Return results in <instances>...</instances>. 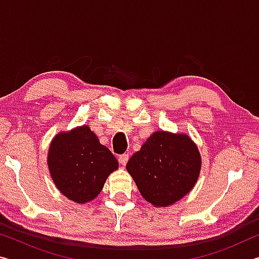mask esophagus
I'll return each instance as SVG.
<instances>
[{
	"label": "esophagus",
	"instance_id": "34e87169",
	"mask_svg": "<svg viewBox=\"0 0 259 259\" xmlns=\"http://www.w3.org/2000/svg\"><path fill=\"white\" fill-rule=\"evenodd\" d=\"M117 159H119V162H120L121 165H125L126 162H128V160H129V155L128 154H121V155H119Z\"/></svg>",
	"mask_w": 259,
	"mask_h": 259
}]
</instances>
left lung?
<instances>
[{
	"instance_id": "1",
	"label": "left lung",
	"mask_w": 259,
	"mask_h": 259,
	"mask_svg": "<svg viewBox=\"0 0 259 259\" xmlns=\"http://www.w3.org/2000/svg\"><path fill=\"white\" fill-rule=\"evenodd\" d=\"M201 163L190 136L160 130L147 138L125 168L143 198L159 208L176 203L193 190Z\"/></svg>"
}]
</instances>
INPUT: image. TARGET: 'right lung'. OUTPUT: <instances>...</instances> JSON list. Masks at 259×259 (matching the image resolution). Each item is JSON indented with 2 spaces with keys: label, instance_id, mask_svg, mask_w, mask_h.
Instances as JSON below:
<instances>
[{
  "label": "right lung",
  "instance_id": "right-lung-1",
  "mask_svg": "<svg viewBox=\"0 0 259 259\" xmlns=\"http://www.w3.org/2000/svg\"><path fill=\"white\" fill-rule=\"evenodd\" d=\"M48 168L61 194L84 204L97 198L119 162L89 125L83 124L55 136L48 152Z\"/></svg>",
  "mask_w": 259,
  "mask_h": 259
}]
</instances>
